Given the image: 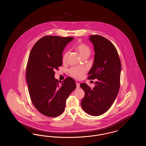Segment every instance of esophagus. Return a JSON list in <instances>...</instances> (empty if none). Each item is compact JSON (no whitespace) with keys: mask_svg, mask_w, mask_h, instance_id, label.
Returning a JSON list of instances; mask_svg holds the SVG:
<instances>
[{"mask_svg":"<svg viewBox=\"0 0 146 146\" xmlns=\"http://www.w3.org/2000/svg\"><path fill=\"white\" fill-rule=\"evenodd\" d=\"M76 89H78L80 88V84L78 83H76Z\"/></svg>","mask_w":146,"mask_h":146,"instance_id":"esophagus-1","label":"esophagus"}]
</instances>
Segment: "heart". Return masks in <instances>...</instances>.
<instances>
[{
	"label": "heart",
	"mask_w": 146,
	"mask_h": 146,
	"mask_svg": "<svg viewBox=\"0 0 146 146\" xmlns=\"http://www.w3.org/2000/svg\"><path fill=\"white\" fill-rule=\"evenodd\" d=\"M76 50L82 58L85 57H89V56L90 55V48L86 44H78L76 47ZM68 54V52H66L64 54L62 57L63 61H66ZM85 69L82 67H74V68H72L70 70V73L71 76L76 79L81 78L83 76L84 73H85Z\"/></svg>",
	"instance_id": "1"
}]
</instances>
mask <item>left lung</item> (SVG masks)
I'll use <instances>...</instances> for the list:
<instances>
[{
    "label": "left lung",
    "instance_id": "left-lung-1",
    "mask_svg": "<svg viewBox=\"0 0 146 146\" xmlns=\"http://www.w3.org/2000/svg\"><path fill=\"white\" fill-rule=\"evenodd\" d=\"M89 39L94 46L95 55L88 79L97 80L92 89L86 83L80 85L85 92L81 106L86 113L98 116L109 110L118 95L121 66L118 52L110 40L98 35H90Z\"/></svg>",
    "mask_w": 146,
    "mask_h": 146
}]
</instances>
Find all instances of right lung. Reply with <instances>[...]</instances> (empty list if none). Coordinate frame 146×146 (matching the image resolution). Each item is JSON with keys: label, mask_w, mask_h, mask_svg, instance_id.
I'll use <instances>...</instances> for the list:
<instances>
[{"label": "right lung", "mask_w": 146, "mask_h": 146, "mask_svg": "<svg viewBox=\"0 0 146 146\" xmlns=\"http://www.w3.org/2000/svg\"><path fill=\"white\" fill-rule=\"evenodd\" d=\"M73 37L45 36L31 50L26 68V80L32 102L43 115L56 117L62 113L66 100L76 88L67 77L59 83L55 70L62 64V52Z\"/></svg>", "instance_id": "1"}]
</instances>
